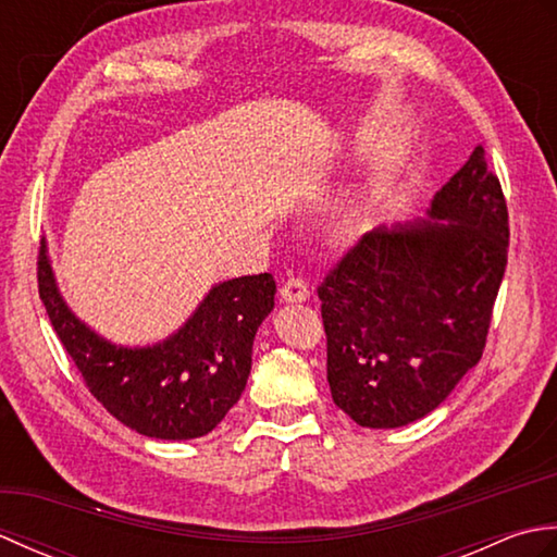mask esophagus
<instances>
[{"instance_id":"obj_1","label":"esophagus","mask_w":557,"mask_h":557,"mask_svg":"<svg viewBox=\"0 0 557 557\" xmlns=\"http://www.w3.org/2000/svg\"><path fill=\"white\" fill-rule=\"evenodd\" d=\"M280 297L287 304H301L306 301V297H309V285H306L304 277L292 275L289 280H285V285L280 287Z\"/></svg>"}]
</instances>
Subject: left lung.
<instances>
[{
  "label": "left lung",
  "instance_id": "obj_1",
  "mask_svg": "<svg viewBox=\"0 0 557 557\" xmlns=\"http://www.w3.org/2000/svg\"><path fill=\"white\" fill-rule=\"evenodd\" d=\"M431 218L363 234L318 285L330 393L366 429L425 417L486 347L510 222L483 146L433 196Z\"/></svg>",
  "mask_w": 557,
  "mask_h": 557
}]
</instances>
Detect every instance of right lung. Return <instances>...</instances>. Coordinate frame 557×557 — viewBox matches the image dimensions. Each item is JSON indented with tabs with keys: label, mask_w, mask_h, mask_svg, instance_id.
I'll return each instance as SVG.
<instances>
[{
	"label": "right lung",
	"mask_w": 557,
	"mask_h": 557,
	"mask_svg": "<svg viewBox=\"0 0 557 557\" xmlns=\"http://www.w3.org/2000/svg\"><path fill=\"white\" fill-rule=\"evenodd\" d=\"M38 292L83 383L114 419L140 435L188 441L210 433L239 401L256 330L275 306L277 287L270 272L222 282L180 333L144 349L110 345L66 309L45 242Z\"/></svg>",
	"instance_id": "1"
}]
</instances>
